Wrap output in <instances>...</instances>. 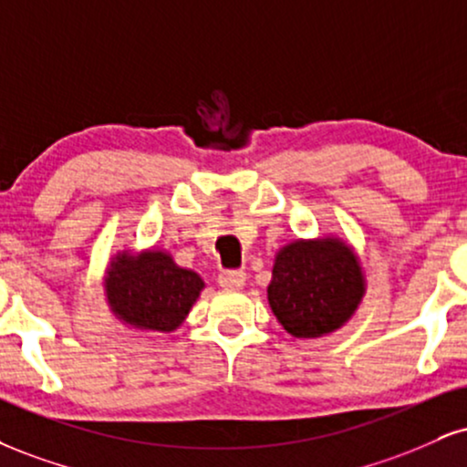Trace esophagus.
<instances>
[{"label":"esophagus","mask_w":467,"mask_h":467,"mask_svg":"<svg viewBox=\"0 0 467 467\" xmlns=\"http://www.w3.org/2000/svg\"><path fill=\"white\" fill-rule=\"evenodd\" d=\"M217 283H219V287L230 289V291L244 289L245 274L244 272H237V269H233V272H223V274H219Z\"/></svg>","instance_id":"obj_1"}]
</instances>
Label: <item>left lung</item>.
Returning a JSON list of instances; mask_svg holds the SVG:
<instances>
[{"label": "left lung", "mask_w": 467, "mask_h": 467, "mask_svg": "<svg viewBox=\"0 0 467 467\" xmlns=\"http://www.w3.org/2000/svg\"><path fill=\"white\" fill-rule=\"evenodd\" d=\"M365 296V274L355 248L339 237L296 239L276 252L267 300L297 339L335 333L355 316Z\"/></svg>", "instance_id": "8db88e82"}]
</instances>
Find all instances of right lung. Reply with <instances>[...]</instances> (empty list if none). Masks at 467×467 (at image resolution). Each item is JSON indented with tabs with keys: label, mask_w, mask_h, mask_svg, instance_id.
Returning a JSON list of instances; mask_svg holds the SVG:
<instances>
[{
	"label": "right lung",
	"mask_w": 467,
	"mask_h": 467,
	"mask_svg": "<svg viewBox=\"0 0 467 467\" xmlns=\"http://www.w3.org/2000/svg\"><path fill=\"white\" fill-rule=\"evenodd\" d=\"M204 280L180 267L170 252L121 250L104 274V296L112 316L143 333H173L195 305Z\"/></svg>",
	"instance_id": "add662e5"
}]
</instances>
